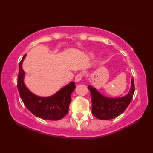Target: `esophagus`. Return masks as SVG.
<instances>
[{"instance_id": "esophagus-1", "label": "esophagus", "mask_w": 153, "mask_h": 153, "mask_svg": "<svg viewBox=\"0 0 153 153\" xmlns=\"http://www.w3.org/2000/svg\"><path fill=\"white\" fill-rule=\"evenodd\" d=\"M83 76H84V75H83V74H82V73H79L78 74H77L76 77H75V81H76V82H79L80 80L82 79Z\"/></svg>"}]
</instances>
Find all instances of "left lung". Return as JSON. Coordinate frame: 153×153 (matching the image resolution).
<instances>
[{
    "label": "left lung",
    "instance_id": "obj_1",
    "mask_svg": "<svg viewBox=\"0 0 153 153\" xmlns=\"http://www.w3.org/2000/svg\"><path fill=\"white\" fill-rule=\"evenodd\" d=\"M130 91L125 97L111 98L100 94L94 88L89 86L92 97V113L95 117L102 120H111L121 115L128 107L133 98L135 86L134 79L131 81Z\"/></svg>",
    "mask_w": 153,
    "mask_h": 153
}]
</instances>
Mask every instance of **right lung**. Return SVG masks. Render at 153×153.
<instances>
[{"label":"right lung","mask_w":153,"mask_h":153,"mask_svg":"<svg viewBox=\"0 0 153 153\" xmlns=\"http://www.w3.org/2000/svg\"><path fill=\"white\" fill-rule=\"evenodd\" d=\"M25 55L19 64L17 77V88L20 97L25 107L35 116L43 120H59L68 113L71 98V94L76 88L74 82H71L55 94L49 97H38L28 90L24 83L25 72L22 69V63Z\"/></svg>","instance_id":"right-lung-1"}]
</instances>
